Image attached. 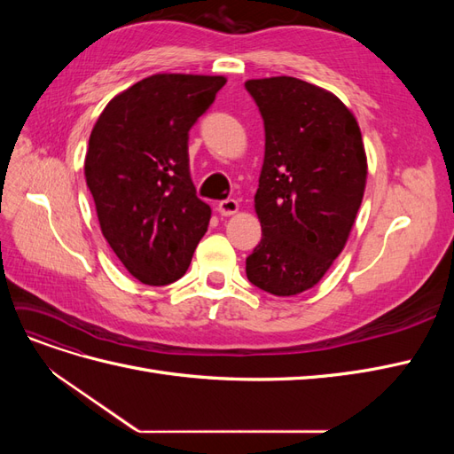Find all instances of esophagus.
I'll return each mask as SVG.
<instances>
[{
  "label": "esophagus",
  "mask_w": 454,
  "mask_h": 454,
  "mask_svg": "<svg viewBox=\"0 0 454 454\" xmlns=\"http://www.w3.org/2000/svg\"><path fill=\"white\" fill-rule=\"evenodd\" d=\"M217 212L222 215H232L239 212V202L235 199H225V200H219L217 204Z\"/></svg>",
  "instance_id": "34e87169"
}]
</instances>
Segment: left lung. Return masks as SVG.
<instances>
[{
  "instance_id": "1",
  "label": "left lung",
  "mask_w": 454,
  "mask_h": 454,
  "mask_svg": "<svg viewBox=\"0 0 454 454\" xmlns=\"http://www.w3.org/2000/svg\"><path fill=\"white\" fill-rule=\"evenodd\" d=\"M265 125L255 193L261 242L246 277L278 297L316 286L342 252L364 199L358 121L335 94L295 77L246 81Z\"/></svg>"
}]
</instances>
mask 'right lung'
Returning <instances> with one entry per match:
<instances>
[{
    "instance_id": "right-lung-1",
    "label": "right lung",
    "mask_w": 454,
    "mask_h": 454,
    "mask_svg": "<svg viewBox=\"0 0 454 454\" xmlns=\"http://www.w3.org/2000/svg\"><path fill=\"white\" fill-rule=\"evenodd\" d=\"M222 75L157 74L117 94L90 132L85 177L102 235L147 286L182 278L212 210L189 172V130Z\"/></svg>"
}]
</instances>
